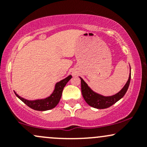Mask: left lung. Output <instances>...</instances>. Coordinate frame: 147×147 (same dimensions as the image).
<instances>
[{
	"mask_svg": "<svg viewBox=\"0 0 147 147\" xmlns=\"http://www.w3.org/2000/svg\"><path fill=\"white\" fill-rule=\"evenodd\" d=\"M81 79V87H82V93L83 95L84 99H85L86 102L88 104L89 106L98 109H104L109 108L113 105L115 103H116L119 99H122L126 94V91L129 88L130 81H131V73L129 75V79L125 84L123 88L117 92L115 95L113 96H109V97H105L99 95V94L96 93V92L92 91L87 84L83 80L82 77Z\"/></svg>",
	"mask_w": 147,
	"mask_h": 147,
	"instance_id": "left-lung-1",
	"label": "left lung"
}]
</instances>
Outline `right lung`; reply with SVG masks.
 <instances>
[{
	"label": "right lung",
	"instance_id": "add662e5",
	"mask_svg": "<svg viewBox=\"0 0 147 147\" xmlns=\"http://www.w3.org/2000/svg\"><path fill=\"white\" fill-rule=\"evenodd\" d=\"M72 78L71 75H69L66 78H65L63 80L60 81V82H57L55 85V90H54L53 92L51 94L50 97H47L45 99H36V100H28L25 99L23 97H20L14 92L15 95L16 97H18L23 103H25L27 106H29L30 108L34 109L36 111H48L50 110V109H54L57 104L59 102L61 97L62 92H63V88L66 85L70 79Z\"/></svg>",
	"mask_w": 147,
	"mask_h": 147
}]
</instances>
